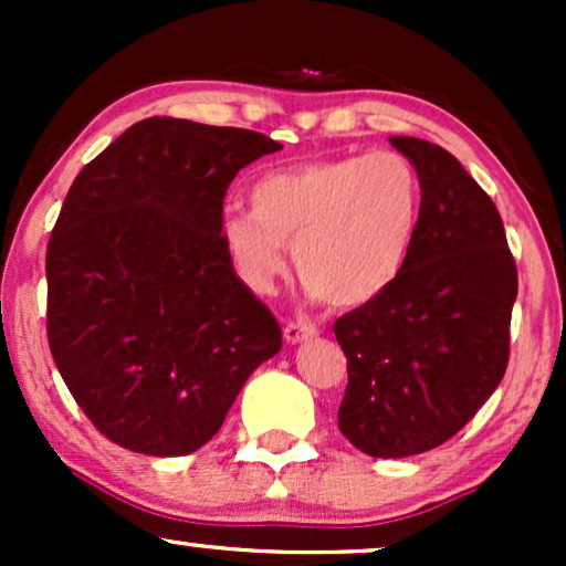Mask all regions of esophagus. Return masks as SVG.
Instances as JSON below:
<instances>
[{
	"label": "esophagus",
	"instance_id": "1",
	"mask_svg": "<svg viewBox=\"0 0 566 566\" xmlns=\"http://www.w3.org/2000/svg\"><path fill=\"white\" fill-rule=\"evenodd\" d=\"M319 335V329L314 327V324H303V322H290L287 327H284V340L290 343V346H297V343L303 340H311V337Z\"/></svg>",
	"mask_w": 566,
	"mask_h": 566
}]
</instances>
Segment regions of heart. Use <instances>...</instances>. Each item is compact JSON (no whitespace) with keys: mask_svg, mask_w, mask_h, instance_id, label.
Masks as SVG:
<instances>
[{"mask_svg":"<svg viewBox=\"0 0 566 566\" xmlns=\"http://www.w3.org/2000/svg\"><path fill=\"white\" fill-rule=\"evenodd\" d=\"M420 212L418 170L382 148L263 172L250 188V210L220 220V239L252 292H274L287 274L290 244L305 287L350 308L373 303L401 276Z\"/></svg>","mask_w":566,"mask_h":566,"instance_id":"heart-1","label":"heart"}]
</instances>
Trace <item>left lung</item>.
<instances>
[{
    "label": "left lung",
    "mask_w": 566,
    "mask_h": 566,
    "mask_svg": "<svg viewBox=\"0 0 566 566\" xmlns=\"http://www.w3.org/2000/svg\"><path fill=\"white\" fill-rule=\"evenodd\" d=\"M423 184V212L401 276L335 322L348 359L337 428L373 458H409L454 437L509 365L518 276L495 201L458 159L394 135Z\"/></svg>",
    "instance_id": "obj_1"
}]
</instances>
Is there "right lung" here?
<instances>
[{
    "instance_id": "add662e5",
    "label": "right lung",
    "mask_w": 566,
    "mask_h": 566,
    "mask_svg": "<svg viewBox=\"0 0 566 566\" xmlns=\"http://www.w3.org/2000/svg\"><path fill=\"white\" fill-rule=\"evenodd\" d=\"M279 148L252 129L151 116L71 184L48 244V337L71 396L114 444L197 452L282 350V327L220 239L226 188Z\"/></svg>"
}]
</instances>
